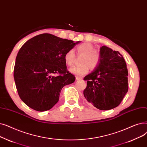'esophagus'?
<instances>
[{
	"instance_id": "1",
	"label": "esophagus",
	"mask_w": 147,
	"mask_h": 147,
	"mask_svg": "<svg viewBox=\"0 0 147 147\" xmlns=\"http://www.w3.org/2000/svg\"><path fill=\"white\" fill-rule=\"evenodd\" d=\"M76 80H82V78L81 77H79V76H76Z\"/></svg>"
}]
</instances>
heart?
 I'll return each instance as SVG.
<instances>
[{"label": "heart", "instance_id": "1", "mask_svg": "<svg viewBox=\"0 0 147 147\" xmlns=\"http://www.w3.org/2000/svg\"><path fill=\"white\" fill-rule=\"evenodd\" d=\"M78 54L83 55L81 63L78 66H72L69 69L71 74L78 76H82L87 74L89 71V67L94 68L98 65L100 57L98 53L94 50V47L88 43H84L77 47ZM75 59L74 51L72 49L67 51L64 55V60L66 63L71 66L73 65Z\"/></svg>", "mask_w": 147, "mask_h": 147}]
</instances>
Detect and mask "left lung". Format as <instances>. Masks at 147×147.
I'll return each instance as SVG.
<instances>
[{"label":"left lung","mask_w":147,"mask_h":147,"mask_svg":"<svg viewBox=\"0 0 147 147\" xmlns=\"http://www.w3.org/2000/svg\"><path fill=\"white\" fill-rule=\"evenodd\" d=\"M99 63L86 76L87 101L100 110L118 107L128 92V71L123 55L107 46L100 48Z\"/></svg>","instance_id":"1"}]
</instances>
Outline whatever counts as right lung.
<instances>
[{"label": "right lung", "instance_id": "1", "mask_svg": "<svg viewBox=\"0 0 147 147\" xmlns=\"http://www.w3.org/2000/svg\"><path fill=\"white\" fill-rule=\"evenodd\" d=\"M79 43L43 33L20 48L13 77L20 99L28 107L42 112L58 102L61 88L75 80L67 71L64 55Z\"/></svg>", "mask_w": 147, "mask_h": 147}]
</instances>
